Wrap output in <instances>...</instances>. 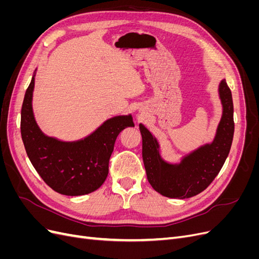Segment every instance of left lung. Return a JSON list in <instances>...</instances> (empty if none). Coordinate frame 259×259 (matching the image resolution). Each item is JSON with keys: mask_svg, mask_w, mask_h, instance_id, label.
I'll list each match as a JSON object with an SVG mask.
<instances>
[{"mask_svg": "<svg viewBox=\"0 0 259 259\" xmlns=\"http://www.w3.org/2000/svg\"><path fill=\"white\" fill-rule=\"evenodd\" d=\"M219 97L223 115L213 143L201 146L184 156L178 164L161 158L159 143L143 124L139 125L143 137V160L148 182L160 194L173 199H188L199 194L213 182L229 154L233 133V103L226 80L219 84Z\"/></svg>", "mask_w": 259, "mask_h": 259, "instance_id": "8db88e82", "label": "left lung"}]
</instances>
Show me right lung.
<instances>
[{"mask_svg":"<svg viewBox=\"0 0 259 259\" xmlns=\"http://www.w3.org/2000/svg\"><path fill=\"white\" fill-rule=\"evenodd\" d=\"M34 75L21 107L20 131L30 162L53 190L65 195H83L97 190L109 173V160L116 137L134 126L133 117L117 115L84 139L60 142L44 135L32 111Z\"/></svg>","mask_w":259,"mask_h":259,"instance_id":"right-lung-1","label":"right lung"}]
</instances>
